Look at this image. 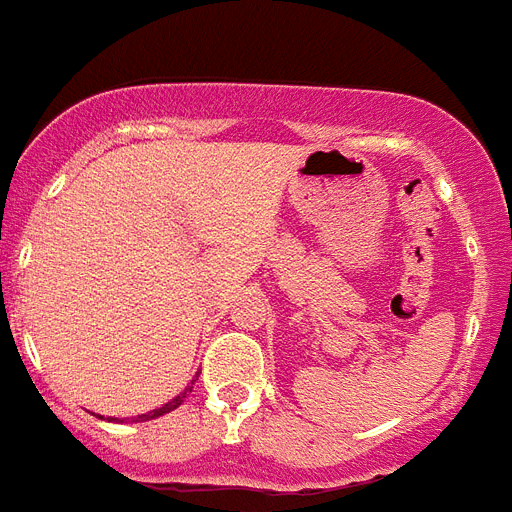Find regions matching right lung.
I'll use <instances>...</instances> for the list:
<instances>
[{
    "label": "right lung",
    "mask_w": 512,
    "mask_h": 512,
    "mask_svg": "<svg viewBox=\"0 0 512 512\" xmlns=\"http://www.w3.org/2000/svg\"><path fill=\"white\" fill-rule=\"evenodd\" d=\"M188 392V390H185ZM185 392H180V395H177L175 400H170V403L167 405H162V408H156V411H149V413H141V416L135 418V421H149V418H156V416H164V413H170V411H175L177 405H183V400H185Z\"/></svg>",
    "instance_id": "obj_1"
}]
</instances>
